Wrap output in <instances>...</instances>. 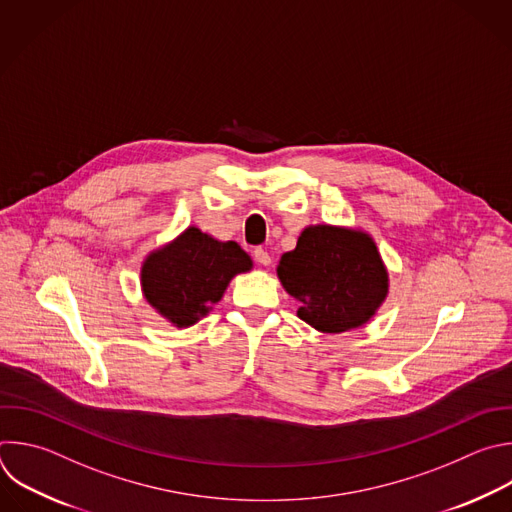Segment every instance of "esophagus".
<instances>
[{"instance_id": "obj_1", "label": "esophagus", "mask_w": 512, "mask_h": 512, "mask_svg": "<svg viewBox=\"0 0 512 512\" xmlns=\"http://www.w3.org/2000/svg\"><path fill=\"white\" fill-rule=\"evenodd\" d=\"M253 257H255V261H257L259 265H269V263H271V255H269L265 249H261V247H257V249L253 251Z\"/></svg>"}]
</instances>
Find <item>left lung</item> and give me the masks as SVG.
I'll use <instances>...</instances> for the list:
<instances>
[{
    "instance_id": "obj_1",
    "label": "left lung",
    "mask_w": 512,
    "mask_h": 512,
    "mask_svg": "<svg viewBox=\"0 0 512 512\" xmlns=\"http://www.w3.org/2000/svg\"><path fill=\"white\" fill-rule=\"evenodd\" d=\"M277 275L301 301L297 315L323 333L364 325L388 293V273L374 241L327 225L305 229L297 247L281 257Z\"/></svg>"
}]
</instances>
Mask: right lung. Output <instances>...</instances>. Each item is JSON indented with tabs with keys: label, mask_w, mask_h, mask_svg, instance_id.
Here are the masks:
<instances>
[{
	"label": "right lung",
	"mask_w": 512,
	"mask_h": 512,
	"mask_svg": "<svg viewBox=\"0 0 512 512\" xmlns=\"http://www.w3.org/2000/svg\"><path fill=\"white\" fill-rule=\"evenodd\" d=\"M247 269L251 259L235 241L219 243L191 227L146 259L142 289L152 307L183 327L205 315L221 299L231 277Z\"/></svg>",
	"instance_id": "1"
}]
</instances>
